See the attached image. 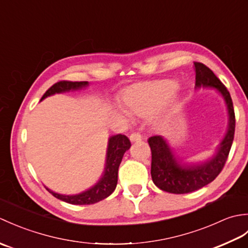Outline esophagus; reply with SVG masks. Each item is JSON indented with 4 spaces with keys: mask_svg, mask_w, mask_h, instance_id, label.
<instances>
[{
    "mask_svg": "<svg viewBox=\"0 0 248 248\" xmlns=\"http://www.w3.org/2000/svg\"><path fill=\"white\" fill-rule=\"evenodd\" d=\"M130 140L134 143V141H140L141 140V135L140 133H132L130 135Z\"/></svg>",
    "mask_w": 248,
    "mask_h": 248,
    "instance_id": "esophagus-1",
    "label": "esophagus"
}]
</instances>
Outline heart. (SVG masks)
I'll return each mask as SVG.
<instances>
[{"label":"heart","instance_id":"b5f03b06","mask_svg":"<svg viewBox=\"0 0 248 248\" xmlns=\"http://www.w3.org/2000/svg\"><path fill=\"white\" fill-rule=\"evenodd\" d=\"M176 89L177 84L168 80L136 84L124 92L123 101L125 109L131 115L146 116L159 108ZM120 113L129 117L124 110Z\"/></svg>","mask_w":248,"mask_h":248}]
</instances>
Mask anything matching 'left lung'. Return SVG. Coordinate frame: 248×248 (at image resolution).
<instances>
[{
  "label": "left lung",
  "instance_id": "left-lung-1",
  "mask_svg": "<svg viewBox=\"0 0 248 248\" xmlns=\"http://www.w3.org/2000/svg\"><path fill=\"white\" fill-rule=\"evenodd\" d=\"M194 66L196 72L195 88H212L223 97L228 112L227 132L213 155L200 162L183 161L161 135L149 138L152 181L162 191L172 194L191 193L212 182L222 171L234 138L235 117L229 92L207 66L202 62H194Z\"/></svg>",
  "mask_w": 248,
  "mask_h": 248
}]
</instances>
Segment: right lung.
<instances>
[{"instance_id": "1", "label": "right lung", "mask_w": 248, "mask_h": 248, "mask_svg": "<svg viewBox=\"0 0 248 248\" xmlns=\"http://www.w3.org/2000/svg\"><path fill=\"white\" fill-rule=\"evenodd\" d=\"M89 86L88 82H70V81H61L55 83L53 86H51L48 91L41 98V100L46 99V97L53 96L55 93H62L68 92L80 91ZM40 100V101H41ZM131 147V143L129 139L125 135L117 134L113 135L108 139L107 156H105V165L104 170L101 177L96 184H93L92 187L85 189L78 194L75 195H64L60 193H55L52 189L45 186L48 192L53 195L57 199L62 200V202L71 203V204H93L96 203L100 200L108 197L112 194L116 186H117L118 180V168L123 160L124 152L129 150Z\"/></svg>"}]
</instances>
